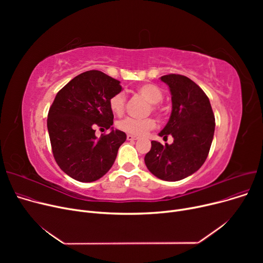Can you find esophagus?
<instances>
[{"mask_svg": "<svg viewBox=\"0 0 263 263\" xmlns=\"http://www.w3.org/2000/svg\"><path fill=\"white\" fill-rule=\"evenodd\" d=\"M127 140H128V141H136V140H137V136L132 135V134H128V135H127Z\"/></svg>", "mask_w": 263, "mask_h": 263, "instance_id": "obj_1", "label": "esophagus"}]
</instances>
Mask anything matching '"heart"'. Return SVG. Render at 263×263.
<instances>
[{"label":"heart","instance_id":"heart-1","mask_svg":"<svg viewBox=\"0 0 263 263\" xmlns=\"http://www.w3.org/2000/svg\"><path fill=\"white\" fill-rule=\"evenodd\" d=\"M137 92L144 97L149 103L154 104L153 109L157 112L159 108L155 104L161 102V100L163 99L162 90L157 85L147 83V84H143L137 87ZM124 106H126V96H124L123 92H117L109 99V108L116 115H121L123 113ZM118 127L124 132H128L132 135L141 136L146 134L148 131L153 130L156 127V121L151 118L135 119L128 117L120 120L118 122Z\"/></svg>","mask_w":263,"mask_h":263}]
</instances>
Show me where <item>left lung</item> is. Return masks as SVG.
<instances>
[{"label":"left lung","mask_w":263,"mask_h":263,"mask_svg":"<svg viewBox=\"0 0 263 263\" xmlns=\"http://www.w3.org/2000/svg\"><path fill=\"white\" fill-rule=\"evenodd\" d=\"M172 95V114L159 133L173 144L151 142L145 156L149 172L165 181H178L197 172L204 163L213 141L215 118L203 90L191 79L180 74L160 78Z\"/></svg>","instance_id":"8db88e82"}]
</instances>
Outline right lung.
Listing matches in <instances>:
<instances>
[{
  "label": "right lung",
  "instance_id": "obj_1",
  "mask_svg": "<svg viewBox=\"0 0 263 263\" xmlns=\"http://www.w3.org/2000/svg\"><path fill=\"white\" fill-rule=\"evenodd\" d=\"M119 83L99 70L83 72L58 92L49 109L47 124L54 159L74 180L92 182L103 177L127 140L126 133L112 127L114 115L109 108V99L122 90ZM97 126L111 132L98 139Z\"/></svg>",
  "mask_w": 263,
  "mask_h": 263
}]
</instances>
